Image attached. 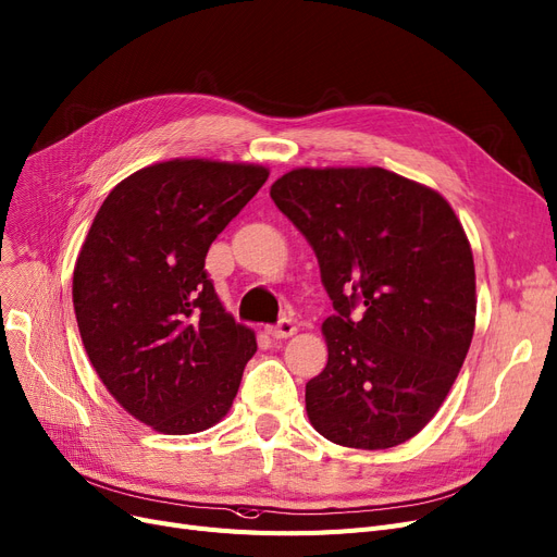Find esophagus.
<instances>
[{
	"label": "esophagus",
	"mask_w": 557,
	"mask_h": 557,
	"mask_svg": "<svg viewBox=\"0 0 557 557\" xmlns=\"http://www.w3.org/2000/svg\"><path fill=\"white\" fill-rule=\"evenodd\" d=\"M296 331L298 327L292 319H280L277 325H268V335H271L273 339H286V337L296 335Z\"/></svg>",
	"instance_id": "esophagus-1"
}]
</instances>
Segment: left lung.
I'll return each instance as SVG.
<instances>
[{
  "instance_id": "1",
  "label": "left lung",
  "mask_w": 557,
  "mask_h": 557,
  "mask_svg": "<svg viewBox=\"0 0 557 557\" xmlns=\"http://www.w3.org/2000/svg\"><path fill=\"white\" fill-rule=\"evenodd\" d=\"M271 197L312 245L335 307L307 418L344 447L406 443L438 413L475 331V263L457 213L383 168H298Z\"/></svg>"
}]
</instances>
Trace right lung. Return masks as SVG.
Here are the masks:
<instances>
[{
    "label": "right lung",
    "mask_w": 557,
    "mask_h": 557,
    "mask_svg": "<svg viewBox=\"0 0 557 557\" xmlns=\"http://www.w3.org/2000/svg\"><path fill=\"white\" fill-rule=\"evenodd\" d=\"M265 178L247 162L149 164L108 195L82 243L73 271L82 344L108 393L160 434L218 424L257 351L203 261Z\"/></svg>",
    "instance_id": "add662e5"
}]
</instances>
